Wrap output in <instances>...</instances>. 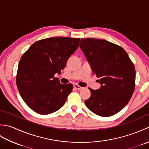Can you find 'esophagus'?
I'll list each match as a JSON object with an SVG mask.
<instances>
[{
	"label": "esophagus",
	"mask_w": 149,
	"mask_h": 149,
	"mask_svg": "<svg viewBox=\"0 0 149 149\" xmlns=\"http://www.w3.org/2000/svg\"><path fill=\"white\" fill-rule=\"evenodd\" d=\"M74 88H75V89H76V90H82V89H83V87L79 86L78 84H75L74 86Z\"/></svg>",
	"instance_id": "esophagus-1"
}]
</instances>
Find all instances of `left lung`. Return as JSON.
<instances>
[{
	"instance_id": "left-lung-1",
	"label": "left lung",
	"mask_w": 149,
	"mask_h": 149,
	"mask_svg": "<svg viewBox=\"0 0 149 149\" xmlns=\"http://www.w3.org/2000/svg\"><path fill=\"white\" fill-rule=\"evenodd\" d=\"M79 47L101 86L92 90L84 101L87 107L100 116H110L124 107L132 95L136 71L125 50L108 41L81 38Z\"/></svg>"
}]
</instances>
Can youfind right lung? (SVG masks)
Here are the masks:
<instances>
[{
	"mask_svg": "<svg viewBox=\"0 0 149 149\" xmlns=\"http://www.w3.org/2000/svg\"><path fill=\"white\" fill-rule=\"evenodd\" d=\"M79 41L66 37L41 40L21 57L16 82L22 99L34 111L48 115L65 104L73 85L60 83L54 75L61 74Z\"/></svg>",
	"mask_w": 149,
	"mask_h": 149,
	"instance_id": "add662e5",
	"label": "right lung"
}]
</instances>
